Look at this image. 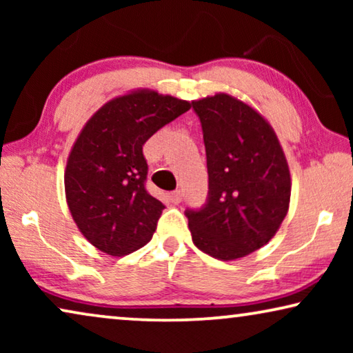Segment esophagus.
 Segmentation results:
<instances>
[{
    "label": "esophagus",
    "instance_id": "esophagus-1",
    "mask_svg": "<svg viewBox=\"0 0 353 353\" xmlns=\"http://www.w3.org/2000/svg\"><path fill=\"white\" fill-rule=\"evenodd\" d=\"M181 199H183V191L181 190L173 191L170 194V201L173 202V204H178V202H181Z\"/></svg>",
    "mask_w": 353,
    "mask_h": 353
}]
</instances>
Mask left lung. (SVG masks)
<instances>
[{"label":"left lung","instance_id":"obj_1","mask_svg":"<svg viewBox=\"0 0 353 353\" xmlns=\"http://www.w3.org/2000/svg\"><path fill=\"white\" fill-rule=\"evenodd\" d=\"M201 120L209 192L186 209L192 243L220 260L268 243L289 209L291 175L279 141L259 112L230 94L192 101Z\"/></svg>","mask_w":353,"mask_h":353}]
</instances>
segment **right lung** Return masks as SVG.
Segmentation results:
<instances>
[{"label":"right lung","instance_id":"obj_1","mask_svg":"<svg viewBox=\"0 0 353 353\" xmlns=\"http://www.w3.org/2000/svg\"><path fill=\"white\" fill-rule=\"evenodd\" d=\"M190 108L156 91H134L104 104L81 130L67 161L65 197L94 248L120 257L151 241L165 205L146 190L143 146Z\"/></svg>","mask_w":353,"mask_h":353}]
</instances>
